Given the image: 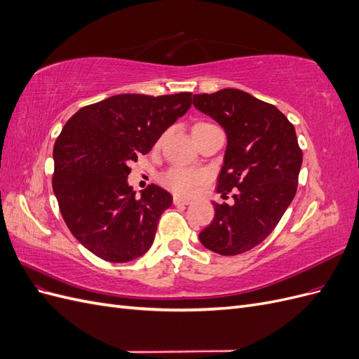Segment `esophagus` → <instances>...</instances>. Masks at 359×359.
Returning a JSON list of instances; mask_svg holds the SVG:
<instances>
[{
    "instance_id": "1",
    "label": "esophagus",
    "mask_w": 359,
    "mask_h": 359,
    "mask_svg": "<svg viewBox=\"0 0 359 359\" xmlns=\"http://www.w3.org/2000/svg\"><path fill=\"white\" fill-rule=\"evenodd\" d=\"M190 201L189 199H184L180 196H173V205H189Z\"/></svg>"
}]
</instances>
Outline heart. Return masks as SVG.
<instances>
[{"label": "heart", "instance_id": "b5f03b06", "mask_svg": "<svg viewBox=\"0 0 359 359\" xmlns=\"http://www.w3.org/2000/svg\"><path fill=\"white\" fill-rule=\"evenodd\" d=\"M208 126L205 123H199L194 127ZM202 181V175L199 172L189 170L184 168H172L161 175V184L173 191L178 196H190V194L196 189L198 184Z\"/></svg>", "mask_w": 359, "mask_h": 359}]
</instances>
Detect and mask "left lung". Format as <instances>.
<instances>
[{"mask_svg": "<svg viewBox=\"0 0 359 359\" xmlns=\"http://www.w3.org/2000/svg\"><path fill=\"white\" fill-rule=\"evenodd\" d=\"M193 104L227 135L217 191L233 190V205L214 202L212 222L199 233L223 256L248 252L276 229L295 198L302 151L295 127L274 104L235 88L196 94Z\"/></svg>", "mask_w": 359, "mask_h": 359, "instance_id": "8db88e82", "label": "left lung"}]
</instances>
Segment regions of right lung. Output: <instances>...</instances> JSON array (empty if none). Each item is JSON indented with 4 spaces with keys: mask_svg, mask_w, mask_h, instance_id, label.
Masks as SVG:
<instances>
[{
    "mask_svg": "<svg viewBox=\"0 0 359 359\" xmlns=\"http://www.w3.org/2000/svg\"><path fill=\"white\" fill-rule=\"evenodd\" d=\"M191 106V93L118 94L76 112L53 147L52 187L73 236L107 262H130L153 245L172 196L151 184L140 196L128 165Z\"/></svg>",
    "mask_w": 359,
    "mask_h": 359,
    "instance_id": "1",
    "label": "right lung"
}]
</instances>
